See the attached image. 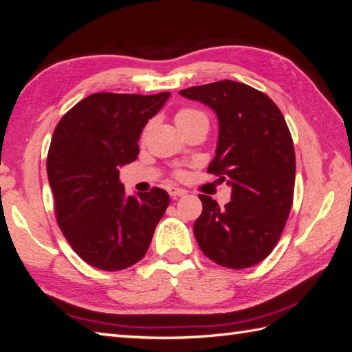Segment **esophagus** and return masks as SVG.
Returning <instances> with one entry per match:
<instances>
[{
    "instance_id": "34e87169",
    "label": "esophagus",
    "mask_w": 352,
    "mask_h": 352,
    "mask_svg": "<svg viewBox=\"0 0 352 352\" xmlns=\"http://www.w3.org/2000/svg\"><path fill=\"white\" fill-rule=\"evenodd\" d=\"M168 193L172 198H178V197H184L188 192H186L184 189L174 188V186H170V188H168Z\"/></svg>"
}]
</instances>
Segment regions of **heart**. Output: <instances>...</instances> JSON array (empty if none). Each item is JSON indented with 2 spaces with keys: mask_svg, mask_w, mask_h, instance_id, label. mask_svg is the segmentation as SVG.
Wrapping results in <instances>:
<instances>
[{
  "mask_svg": "<svg viewBox=\"0 0 352 352\" xmlns=\"http://www.w3.org/2000/svg\"><path fill=\"white\" fill-rule=\"evenodd\" d=\"M198 121L207 122V118L203 111L195 110V109H182V110H178V113L175 115V122L178 126H180V129L184 125H189V124L198 122Z\"/></svg>",
  "mask_w": 352,
  "mask_h": 352,
  "instance_id": "1",
  "label": "heart"
}]
</instances>
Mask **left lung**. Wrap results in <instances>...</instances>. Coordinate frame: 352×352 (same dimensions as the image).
<instances>
[{
  "label": "left lung",
  "instance_id": "1",
  "mask_svg": "<svg viewBox=\"0 0 352 352\" xmlns=\"http://www.w3.org/2000/svg\"><path fill=\"white\" fill-rule=\"evenodd\" d=\"M180 95L214 110L219 136L207 172L233 189L222 208L199 195L203 213L193 223L199 248L223 267L257 265L275 248L294 203L295 149L289 126L267 95L237 81L193 86Z\"/></svg>",
  "mask_w": 352,
  "mask_h": 352
}]
</instances>
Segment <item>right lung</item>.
Listing matches in <instances>:
<instances>
[{
    "label": "right lung",
    "instance_id": "right-lung-1",
    "mask_svg": "<svg viewBox=\"0 0 352 352\" xmlns=\"http://www.w3.org/2000/svg\"><path fill=\"white\" fill-rule=\"evenodd\" d=\"M169 96L92 94L52 134L47 172L57 223L94 267L113 272L138 263L169 206L166 190L126 197L119 182V168L138 159L142 130Z\"/></svg>",
    "mask_w": 352,
    "mask_h": 352
}]
</instances>
